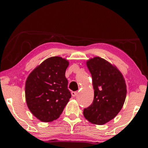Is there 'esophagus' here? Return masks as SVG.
Listing matches in <instances>:
<instances>
[{
    "mask_svg": "<svg viewBox=\"0 0 148 148\" xmlns=\"http://www.w3.org/2000/svg\"><path fill=\"white\" fill-rule=\"evenodd\" d=\"M77 94H78L77 92H71L72 96H73V97H75L76 96H77Z\"/></svg>",
    "mask_w": 148,
    "mask_h": 148,
    "instance_id": "obj_1",
    "label": "esophagus"
}]
</instances>
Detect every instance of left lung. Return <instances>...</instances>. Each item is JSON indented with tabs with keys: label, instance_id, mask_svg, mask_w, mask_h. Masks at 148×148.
I'll return each instance as SVG.
<instances>
[{
	"label": "left lung",
	"instance_id": "left-lung-1",
	"mask_svg": "<svg viewBox=\"0 0 148 148\" xmlns=\"http://www.w3.org/2000/svg\"><path fill=\"white\" fill-rule=\"evenodd\" d=\"M92 77L94 98L92 104L84 108L85 118L96 125H104L118 114L127 94L123 75L110 62L94 57L87 61Z\"/></svg>",
	"mask_w": 148,
	"mask_h": 148
}]
</instances>
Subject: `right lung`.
<instances>
[{
  "mask_svg": "<svg viewBox=\"0 0 148 148\" xmlns=\"http://www.w3.org/2000/svg\"><path fill=\"white\" fill-rule=\"evenodd\" d=\"M68 66L66 60L52 56L37 66L26 80L28 108L42 122L57 119L71 97L65 77Z\"/></svg>",
  "mask_w": 148,
  "mask_h": 148,
  "instance_id": "1",
  "label": "right lung"
}]
</instances>
